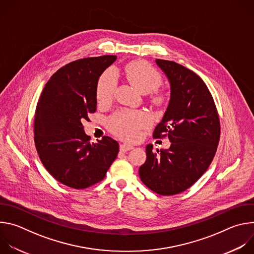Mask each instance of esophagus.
<instances>
[{
    "instance_id": "obj_1",
    "label": "esophagus",
    "mask_w": 254,
    "mask_h": 254,
    "mask_svg": "<svg viewBox=\"0 0 254 254\" xmlns=\"http://www.w3.org/2000/svg\"><path fill=\"white\" fill-rule=\"evenodd\" d=\"M120 149H121L122 152H127V151H129V150H132L133 147L131 146V144H128V143H122Z\"/></svg>"
}]
</instances>
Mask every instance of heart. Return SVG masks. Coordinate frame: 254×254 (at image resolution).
Here are the masks:
<instances>
[{
	"label": "heart",
	"mask_w": 254,
	"mask_h": 254,
	"mask_svg": "<svg viewBox=\"0 0 254 254\" xmlns=\"http://www.w3.org/2000/svg\"><path fill=\"white\" fill-rule=\"evenodd\" d=\"M126 75L142 92L156 89L162 82L160 72L144 61H133L127 64ZM118 81V73L114 68H108L103 72L96 85V97L99 102L106 103L114 98ZM150 123L151 117L147 113L122 111L110 119L108 127L120 137L133 140L139 136L140 128L147 127Z\"/></svg>",
	"instance_id": "b5f03b06"
}]
</instances>
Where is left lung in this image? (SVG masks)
<instances>
[{"label": "left lung", "instance_id": "8db88e82", "mask_svg": "<svg viewBox=\"0 0 254 254\" xmlns=\"http://www.w3.org/2000/svg\"><path fill=\"white\" fill-rule=\"evenodd\" d=\"M171 85V98L153 136L170 139L168 150L150 143L138 173L153 192L172 196L194 185L210 166L218 147L220 122L205 82L192 70L174 61L156 59Z\"/></svg>", "mask_w": 254, "mask_h": 254}]
</instances>
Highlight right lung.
<instances>
[{
    "instance_id": "add662e5",
    "label": "right lung",
    "mask_w": 254,
    "mask_h": 254,
    "mask_svg": "<svg viewBox=\"0 0 254 254\" xmlns=\"http://www.w3.org/2000/svg\"><path fill=\"white\" fill-rule=\"evenodd\" d=\"M115 55L83 58L58 69L36 106L34 141L49 174L61 184L85 189L104 179L119 154V142L103 136L90 142L82 122L96 111V85Z\"/></svg>"
}]
</instances>
